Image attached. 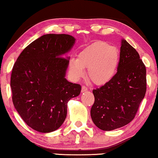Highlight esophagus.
<instances>
[{
	"label": "esophagus",
	"mask_w": 158,
	"mask_h": 158,
	"mask_svg": "<svg viewBox=\"0 0 158 158\" xmlns=\"http://www.w3.org/2000/svg\"><path fill=\"white\" fill-rule=\"evenodd\" d=\"M88 91V88H87V87L84 86V85H83V86H82V90H81V91H82V92H85V91Z\"/></svg>",
	"instance_id": "34e87169"
}]
</instances>
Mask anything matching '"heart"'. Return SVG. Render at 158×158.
I'll return each instance as SVG.
<instances>
[{"mask_svg": "<svg viewBox=\"0 0 158 158\" xmlns=\"http://www.w3.org/2000/svg\"><path fill=\"white\" fill-rule=\"evenodd\" d=\"M120 61L118 49L105 42H96L83 49L77 58L69 61V73L73 80H79L85 74L97 85L110 82L116 75Z\"/></svg>", "mask_w": 158, "mask_h": 158, "instance_id": "b5f03b06", "label": "heart"}]
</instances>
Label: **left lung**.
<instances>
[{"mask_svg": "<svg viewBox=\"0 0 158 158\" xmlns=\"http://www.w3.org/2000/svg\"><path fill=\"white\" fill-rule=\"evenodd\" d=\"M121 43L117 73L110 82L93 90L91 117L95 125L105 131L129 124L147 91L146 67L139 52L124 39Z\"/></svg>", "mask_w": 158, "mask_h": 158, "instance_id": "1", "label": "left lung"}]
</instances>
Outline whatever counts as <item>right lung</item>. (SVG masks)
I'll return each instance as SVG.
<instances>
[{
    "label": "right lung",
    "instance_id": "add662e5",
    "mask_svg": "<svg viewBox=\"0 0 158 158\" xmlns=\"http://www.w3.org/2000/svg\"><path fill=\"white\" fill-rule=\"evenodd\" d=\"M75 42L68 34L43 35L27 46L14 64V106L27 125L40 133L58 129L67 116V102L81 93V85L65 78L69 57L64 55Z\"/></svg>",
    "mask_w": 158,
    "mask_h": 158
}]
</instances>
